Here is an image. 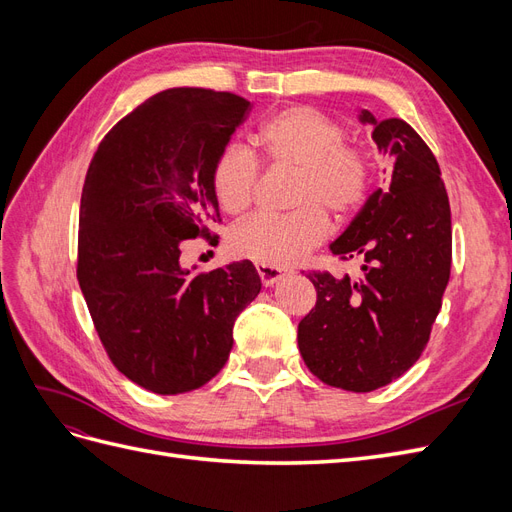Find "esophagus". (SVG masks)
Wrapping results in <instances>:
<instances>
[{
  "label": "esophagus",
  "mask_w": 512,
  "mask_h": 512,
  "mask_svg": "<svg viewBox=\"0 0 512 512\" xmlns=\"http://www.w3.org/2000/svg\"><path fill=\"white\" fill-rule=\"evenodd\" d=\"M256 271H258L260 282L265 286H273L288 275L286 269H277V267H269V265H256Z\"/></svg>",
  "instance_id": "1"
}]
</instances>
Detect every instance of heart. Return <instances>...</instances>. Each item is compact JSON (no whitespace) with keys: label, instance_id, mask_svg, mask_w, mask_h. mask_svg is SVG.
<instances>
[{"label":"heart","instance_id":"obj_1","mask_svg":"<svg viewBox=\"0 0 512 512\" xmlns=\"http://www.w3.org/2000/svg\"><path fill=\"white\" fill-rule=\"evenodd\" d=\"M254 145L271 166L294 170L284 215H252L228 232L232 256L284 269L329 235V211L346 220L359 211L374 181L367 151L346 143L339 121L314 106H288L254 132ZM260 170L252 153L230 145L211 168V188L222 211L237 215L252 205Z\"/></svg>","mask_w":512,"mask_h":512}]
</instances>
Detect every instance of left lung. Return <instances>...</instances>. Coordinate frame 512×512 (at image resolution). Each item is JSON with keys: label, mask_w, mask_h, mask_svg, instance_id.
Returning <instances> with one entry per match:
<instances>
[{"label": "left lung", "mask_w": 512, "mask_h": 512, "mask_svg": "<svg viewBox=\"0 0 512 512\" xmlns=\"http://www.w3.org/2000/svg\"><path fill=\"white\" fill-rule=\"evenodd\" d=\"M391 164L389 188L367 198L331 250L363 258V277H307L316 305L299 322V350L324 384L352 393L386 386L423 354L451 277V207L436 156L404 119L361 113Z\"/></svg>", "instance_id": "obj_1"}]
</instances>
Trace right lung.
I'll use <instances>...</instances> for the list:
<instances>
[{
  "label": "right lung",
  "mask_w": 512,
  "mask_h": 512,
  "mask_svg": "<svg viewBox=\"0 0 512 512\" xmlns=\"http://www.w3.org/2000/svg\"><path fill=\"white\" fill-rule=\"evenodd\" d=\"M252 104L230 91L166 89L119 119L91 158L76 277L111 363L158 395L226 365L232 324L260 292L250 260L183 271L185 239L218 241L211 168Z\"/></svg>",
  "instance_id": "obj_1"
}]
</instances>
